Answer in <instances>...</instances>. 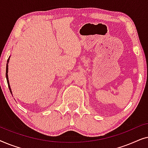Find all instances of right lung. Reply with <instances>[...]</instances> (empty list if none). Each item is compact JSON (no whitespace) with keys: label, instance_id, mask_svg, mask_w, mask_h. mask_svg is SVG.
I'll return each instance as SVG.
<instances>
[{"label":"right lung","instance_id":"right-lung-1","mask_svg":"<svg viewBox=\"0 0 148 148\" xmlns=\"http://www.w3.org/2000/svg\"><path fill=\"white\" fill-rule=\"evenodd\" d=\"M9 58H10V56L9 57V58H8L7 60V66H6V78H7V84H8V86H9V90L10 92H11V93L12 94L11 92V88H10V85H9V78H8V63H9Z\"/></svg>","mask_w":148,"mask_h":148}]
</instances>
